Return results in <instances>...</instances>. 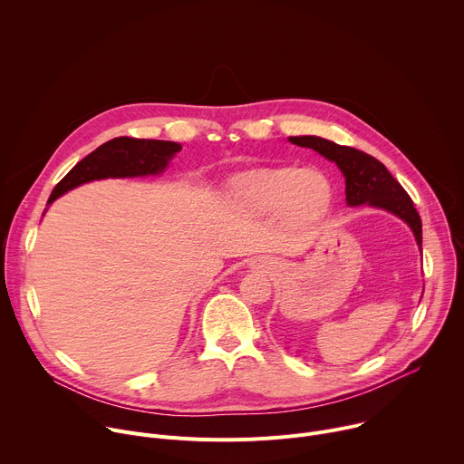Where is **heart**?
Listing matches in <instances>:
<instances>
[{"instance_id":"heart-1","label":"heart","mask_w":464,"mask_h":464,"mask_svg":"<svg viewBox=\"0 0 464 464\" xmlns=\"http://www.w3.org/2000/svg\"><path fill=\"white\" fill-rule=\"evenodd\" d=\"M227 192L244 213L264 217L281 211L299 227L319 224L334 204V188L326 176L294 167L240 172L229 179Z\"/></svg>"}]
</instances>
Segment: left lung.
Here are the masks:
<instances>
[{
    "instance_id": "8db88e82",
    "label": "left lung",
    "mask_w": 464,
    "mask_h": 464,
    "mask_svg": "<svg viewBox=\"0 0 464 464\" xmlns=\"http://www.w3.org/2000/svg\"><path fill=\"white\" fill-rule=\"evenodd\" d=\"M288 141L297 147L312 149L338 165L345 178L347 206H371L399 217L411 227L417 246L422 249L420 217L404 187L391 176L383 163L362 150L342 147L317 136H295L288 138Z\"/></svg>"
}]
</instances>
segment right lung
I'll return each mask as SVG.
<instances>
[{"label":"right lung","mask_w":464,"mask_h":464,"mask_svg":"<svg viewBox=\"0 0 464 464\" xmlns=\"http://www.w3.org/2000/svg\"><path fill=\"white\" fill-rule=\"evenodd\" d=\"M179 150L181 145L174 141L115 138L101 145L65 174L53 188L47 206L68 190L93 179L158 176Z\"/></svg>","instance_id":"right-lung-1"}]
</instances>
